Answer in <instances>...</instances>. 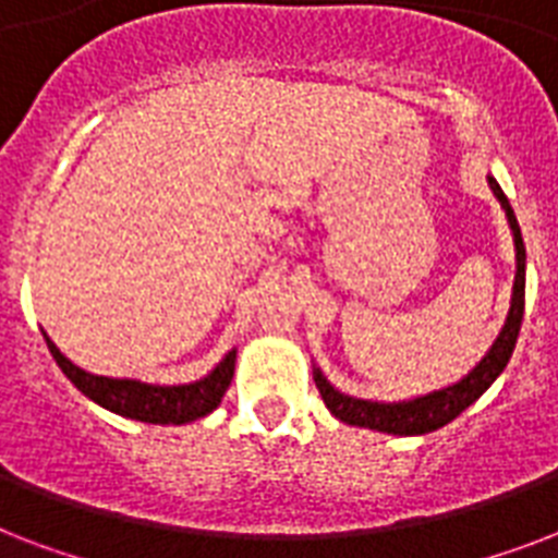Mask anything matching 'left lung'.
Returning a JSON list of instances; mask_svg holds the SVG:
<instances>
[{"label":"left lung","mask_w":558,"mask_h":558,"mask_svg":"<svg viewBox=\"0 0 558 558\" xmlns=\"http://www.w3.org/2000/svg\"><path fill=\"white\" fill-rule=\"evenodd\" d=\"M489 187L501 202V208L507 210V219H510L512 240H515V287H512V306L510 315H507V324H504L501 336L495 339L493 350L486 353L477 367L472 373H466L458 385H449V388L434 390V393H425V397L408 399V402H367V399H356L341 393L324 379L322 371H315V385H318V393H322L324 405L330 408L332 416H339L341 423L359 425V428H373V432H388V434H402V437H411V434H428L442 428L446 423H451L454 416H460L472 402H475L481 393H484L489 385H493L501 371L510 362L512 350H515V341H519L521 318H524V263H527V254H524V240H521L519 219L512 214L510 199L504 196L501 185L489 177Z\"/></svg>","instance_id":"left-lung-1"}]
</instances>
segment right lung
<instances>
[{
	"mask_svg": "<svg viewBox=\"0 0 558 558\" xmlns=\"http://www.w3.org/2000/svg\"><path fill=\"white\" fill-rule=\"evenodd\" d=\"M46 344L51 356L60 365V371L74 381V388L83 390L92 402L109 408L130 420H142L153 425H185L191 420L210 414L222 402L228 385L234 379L236 350H231L214 371L199 381L191 385H144L135 379H109V376H95L83 367L72 365L69 359L57 350V344L46 336Z\"/></svg>",
	"mask_w": 558,
	"mask_h": 558,
	"instance_id": "right-lung-1",
	"label": "right lung"
}]
</instances>
